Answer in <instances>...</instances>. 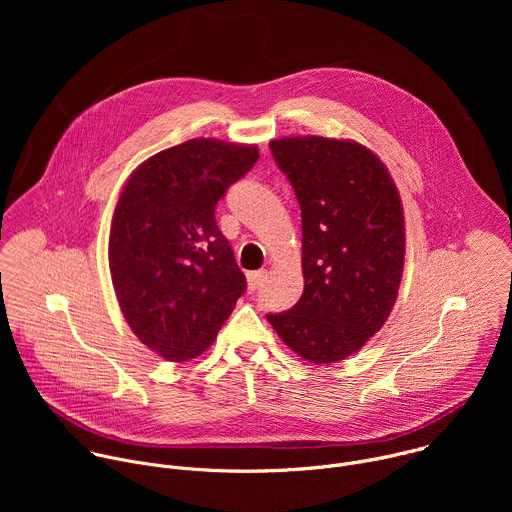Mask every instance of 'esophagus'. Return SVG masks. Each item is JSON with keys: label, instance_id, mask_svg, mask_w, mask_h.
<instances>
[{"label": "esophagus", "instance_id": "obj_1", "mask_svg": "<svg viewBox=\"0 0 512 512\" xmlns=\"http://www.w3.org/2000/svg\"><path fill=\"white\" fill-rule=\"evenodd\" d=\"M247 277H249V289H251V291H255V289H259V287L263 285V281L267 279V271H265V269L251 271Z\"/></svg>", "mask_w": 512, "mask_h": 512}]
</instances>
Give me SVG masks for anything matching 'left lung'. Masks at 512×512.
Returning <instances> with one entry per match:
<instances>
[{"label": "left lung", "instance_id": "left-lung-1", "mask_svg": "<svg viewBox=\"0 0 512 512\" xmlns=\"http://www.w3.org/2000/svg\"><path fill=\"white\" fill-rule=\"evenodd\" d=\"M302 208L300 302L267 314L279 338L316 364L358 352L389 318L403 273L405 221L383 162L360 143L318 135L269 143Z\"/></svg>", "mask_w": 512, "mask_h": 512}]
</instances>
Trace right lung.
Masks as SVG:
<instances>
[{"label":"right lung","instance_id":"obj_1","mask_svg":"<svg viewBox=\"0 0 512 512\" xmlns=\"http://www.w3.org/2000/svg\"><path fill=\"white\" fill-rule=\"evenodd\" d=\"M257 160L255 145L188 139L145 160L117 200L109 235L115 294L133 334L166 360L204 352L245 294L214 210Z\"/></svg>","mask_w":512,"mask_h":512}]
</instances>
